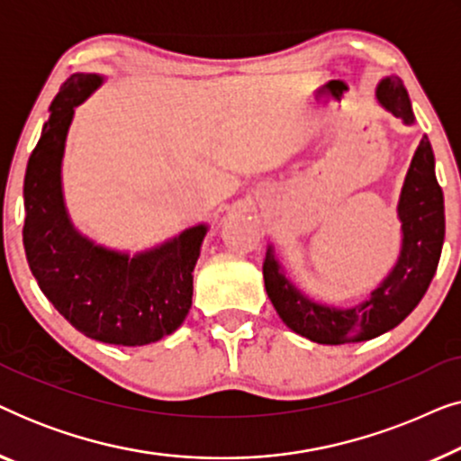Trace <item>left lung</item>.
Instances as JSON below:
<instances>
[{
  "label": "left lung",
  "mask_w": 461,
  "mask_h": 461,
  "mask_svg": "<svg viewBox=\"0 0 461 461\" xmlns=\"http://www.w3.org/2000/svg\"><path fill=\"white\" fill-rule=\"evenodd\" d=\"M377 100L405 123L413 122L411 103L401 77L390 75L377 86ZM402 249L399 262L371 298L348 311H336L304 298L281 273L273 248L264 260V285L275 311L289 330L317 344H352L382 336L401 323L424 298L445 239L443 188L434 174V153L421 138L399 201Z\"/></svg>",
  "instance_id": "1"
}]
</instances>
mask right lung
Listing matches in <instances>:
<instances>
[{"label": "right lung", "instance_id": "1", "mask_svg": "<svg viewBox=\"0 0 461 461\" xmlns=\"http://www.w3.org/2000/svg\"><path fill=\"white\" fill-rule=\"evenodd\" d=\"M100 84L98 75H71L50 104L52 115L24 174L23 243L41 292L75 330L104 344L144 346L174 333L191 311L205 226L134 258L98 248L73 229L60 161L73 109Z\"/></svg>", "mask_w": 461, "mask_h": 461}]
</instances>
